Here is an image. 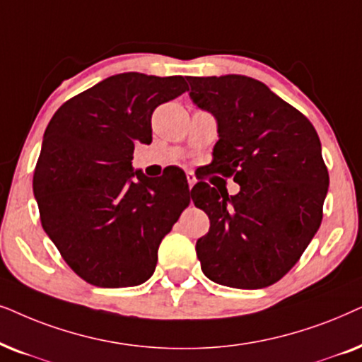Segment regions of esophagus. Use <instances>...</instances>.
Masks as SVG:
<instances>
[{"mask_svg":"<svg viewBox=\"0 0 362 362\" xmlns=\"http://www.w3.org/2000/svg\"><path fill=\"white\" fill-rule=\"evenodd\" d=\"M187 182H189V189L192 190V187L197 184V178H195V175L192 172L187 173Z\"/></svg>","mask_w":362,"mask_h":362,"instance_id":"1","label":"esophagus"}]
</instances>
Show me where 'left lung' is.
<instances>
[{
  "mask_svg": "<svg viewBox=\"0 0 362 362\" xmlns=\"http://www.w3.org/2000/svg\"><path fill=\"white\" fill-rule=\"evenodd\" d=\"M190 99L214 115L211 170L237 195L199 182L192 200L209 215L197 240L202 272L223 286L258 290L283 278L320 228L329 175L313 124L253 77H190Z\"/></svg>",
  "mask_w": 362,
  "mask_h": 362,
  "instance_id": "8db88e82",
  "label": "left lung"
}]
</instances>
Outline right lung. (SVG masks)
Returning <instances> with one entry per match:
<instances>
[{"mask_svg": "<svg viewBox=\"0 0 362 362\" xmlns=\"http://www.w3.org/2000/svg\"><path fill=\"white\" fill-rule=\"evenodd\" d=\"M182 76L122 72L74 95L47 124L33 177L42 228L72 272L94 286H137L190 204L185 173L134 170L136 144L152 142L157 105L184 94Z\"/></svg>", "mask_w": 362, "mask_h": 362, "instance_id": "add662e5", "label": "right lung"}]
</instances>
